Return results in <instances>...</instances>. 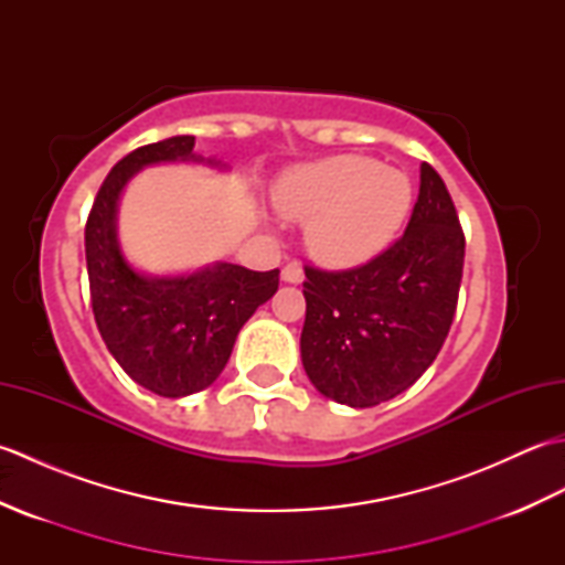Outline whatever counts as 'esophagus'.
Instances as JSON below:
<instances>
[{
	"mask_svg": "<svg viewBox=\"0 0 565 565\" xmlns=\"http://www.w3.org/2000/svg\"><path fill=\"white\" fill-rule=\"evenodd\" d=\"M281 281L284 284H301L303 281V267L301 264H286V267L281 269Z\"/></svg>",
	"mask_w": 565,
	"mask_h": 565,
	"instance_id": "esophagus-1",
	"label": "esophagus"
}]
</instances>
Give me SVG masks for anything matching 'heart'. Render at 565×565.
<instances>
[{"label": "heart", "mask_w": 565, "mask_h": 565, "mask_svg": "<svg viewBox=\"0 0 565 565\" xmlns=\"http://www.w3.org/2000/svg\"><path fill=\"white\" fill-rule=\"evenodd\" d=\"M274 209L306 225L308 252L328 267H356L386 249L411 213L405 172L362 154L298 164L274 186Z\"/></svg>", "instance_id": "heart-1"}]
</instances>
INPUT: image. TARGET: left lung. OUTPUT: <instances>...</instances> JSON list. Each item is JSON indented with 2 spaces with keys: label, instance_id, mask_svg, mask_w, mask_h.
<instances>
[{
  "label": "left lung",
  "instance_id": "obj_1",
  "mask_svg": "<svg viewBox=\"0 0 565 565\" xmlns=\"http://www.w3.org/2000/svg\"><path fill=\"white\" fill-rule=\"evenodd\" d=\"M463 249L449 191L423 162L403 237L362 267H306L301 359L310 383L350 407L379 405L411 388L449 334Z\"/></svg>",
  "mask_w": 565,
  "mask_h": 565
}]
</instances>
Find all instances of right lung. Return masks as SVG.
<instances>
[{
  "mask_svg": "<svg viewBox=\"0 0 565 565\" xmlns=\"http://www.w3.org/2000/svg\"><path fill=\"white\" fill-rule=\"evenodd\" d=\"M158 162L221 164L194 152V136H174L126 154L94 199L84 252L94 320L116 362L142 388L184 398L221 376L239 328L279 289V269L252 271L215 262L182 276L138 271L118 247L116 211L134 174Z\"/></svg>",
  "mask_w": 565,
  "mask_h": 565,
  "instance_id": "obj_1",
  "label": "right lung"
}]
</instances>
